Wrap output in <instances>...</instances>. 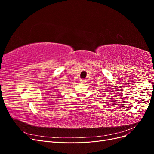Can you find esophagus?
<instances>
[{
	"instance_id": "1",
	"label": "esophagus",
	"mask_w": 154,
	"mask_h": 154,
	"mask_svg": "<svg viewBox=\"0 0 154 154\" xmlns=\"http://www.w3.org/2000/svg\"><path fill=\"white\" fill-rule=\"evenodd\" d=\"M85 82H86L85 79H82V80H80V82H81V83H85Z\"/></svg>"
}]
</instances>
